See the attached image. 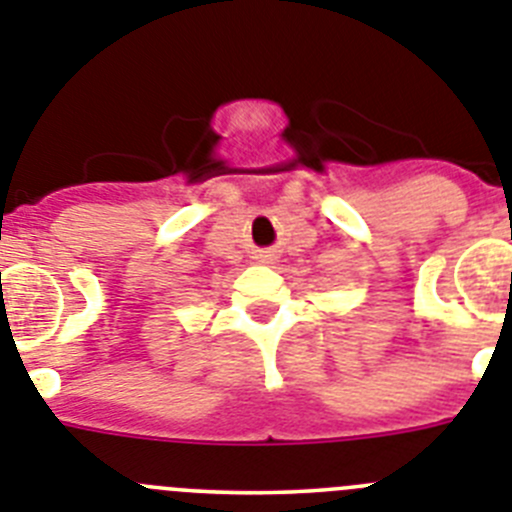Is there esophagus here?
Returning <instances> with one entry per match:
<instances>
[{
    "label": "esophagus",
    "mask_w": 512,
    "mask_h": 512,
    "mask_svg": "<svg viewBox=\"0 0 512 512\" xmlns=\"http://www.w3.org/2000/svg\"><path fill=\"white\" fill-rule=\"evenodd\" d=\"M255 260L257 262H265V265H268V262H273L275 260V255L270 250H257L255 252Z\"/></svg>",
    "instance_id": "1"
}]
</instances>
